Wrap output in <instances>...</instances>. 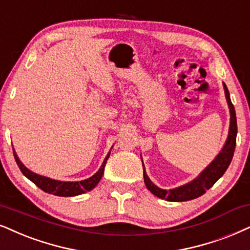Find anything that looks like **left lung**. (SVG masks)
Instances as JSON below:
<instances>
[{
  "label": "left lung",
  "mask_w": 250,
  "mask_h": 250,
  "mask_svg": "<svg viewBox=\"0 0 250 250\" xmlns=\"http://www.w3.org/2000/svg\"><path fill=\"white\" fill-rule=\"evenodd\" d=\"M223 85H224V90H225V97H226L227 104H229L230 121H229V136H227V140L225 142L224 147L222 148V151H220L219 154L214 158L213 162L211 163L210 165L197 176V178L192 180L191 182L186 183V185L181 186V187L169 189V190L157 187V186L154 185L150 179H148L143 165V176H144L145 186H146L148 190L152 192L153 195H156L157 197L163 198V200H166L169 202H185V201L194 200V198H197L203 194H205V191L212 187L214 183H216L218 180L224 175V173L226 172V169L229 168V164L232 162L233 154H234V150H235L238 125H236L235 109L232 102H230L229 92V90H227L225 83H223Z\"/></svg>",
  "instance_id": "obj_1"
}]
</instances>
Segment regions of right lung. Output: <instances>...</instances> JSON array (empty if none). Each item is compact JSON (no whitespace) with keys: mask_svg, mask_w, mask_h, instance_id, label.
Returning a JSON list of instances; mask_svg holds the SVG:
<instances>
[{"mask_svg":"<svg viewBox=\"0 0 250 250\" xmlns=\"http://www.w3.org/2000/svg\"><path fill=\"white\" fill-rule=\"evenodd\" d=\"M12 150H14V148H12ZM109 154L110 152H108L105 159H104V163L103 165L100 166L99 170H98L96 174L91 176V178L83 180V181L64 182V181H59V180L50 179V178H47V176H42V175L33 173L32 170H30L24 166V164L21 162L20 158L17 156V153H16L14 150L16 163H17V165L21 170V173H23L28 180H31V181H32L37 187H39L41 190L48 192V194L62 196V197H71V196H77V195L84 194V192L86 191L92 190L98 183H99L100 179L103 178L104 170H105V166H106L107 159L109 158Z\"/></svg>","mask_w":250,"mask_h":250,"instance_id":"obj_1","label":"right lung"}]
</instances>
